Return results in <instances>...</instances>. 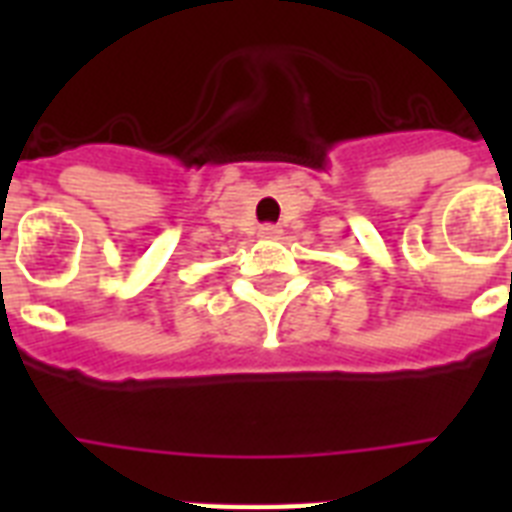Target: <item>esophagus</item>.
Listing matches in <instances>:
<instances>
[{
  "mask_svg": "<svg viewBox=\"0 0 512 512\" xmlns=\"http://www.w3.org/2000/svg\"><path fill=\"white\" fill-rule=\"evenodd\" d=\"M260 239H276V236H279L281 233V228L279 225H260Z\"/></svg>",
  "mask_w": 512,
  "mask_h": 512,
  "instance_id": "obj_1",
  "label": "esophagus"
}]
</instances>
